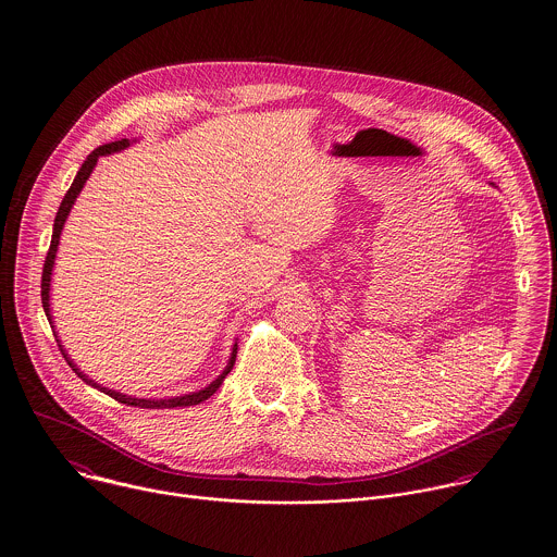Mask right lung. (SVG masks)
<instances>
[{
	"instance_id": "right-lung-1",
	"label": "right lung",
	"mask_w": 557,
	"mask_h": 557,
	"mask_svg": "<svg viewBox=\"0 0 557 557\" xmlns=\"http://www.w3.org/2000/svg\"><path fill=\"white\" fill-rule=\"evenodd\" d=\"M126 147H131V140H128V138H122V140L107 143V145H100L99 149H95V151L86 158V162L82 164V168L77 170V176L73 178V183H71L69 191H66L65 197H63V201H61V208H59L57 219H54V230H52L50 250H48V257H46V261H44V271H41V305H44V311H46V318H48L50 326H52V315H50V280H52V267H54V259H57L59 239H61V231L65 227L66 216H69V212H71V208H73V203H75V197L79 196L82 187H84V185H86V181L90 178V174H92L95 165L99 162L100 156H109V153L122 151V149H126ZM54 336H57V334H54ZM57 343H59V347H61V354H63V358H65L66 363L73 368V372H75L84 383L92 385V387H95V389H99V392L107 393L109 397H113V399H115V401H120V404L136 406V408H153V410H162V408H178V406H196L199 401L208 399L212 393L216 392V389L221 387V383H223V381H225V376L230 374L231 368H233V363H235V354H237V345H233V354H231L230 363H227V368L223 370V374H221L216 381H212L208 387L199 389V392L185 393V395H181V397H165V399H138V397H132V395H124V393L113 392V389H107V387H100L99 383H95L92 379H88V376H86V374H84V372H82L73 361L66 358L65 349H63V345H61V341H59V338H57Z\"/></svg>"
}]
</instances>
